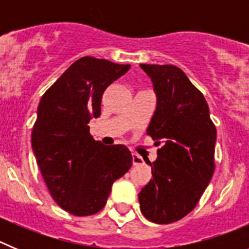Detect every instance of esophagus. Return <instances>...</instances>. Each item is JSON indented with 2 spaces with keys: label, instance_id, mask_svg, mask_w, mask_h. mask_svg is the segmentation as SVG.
<instances>
[{
  "label": "esophagus",
  "instance_id": "1",
  "mask_svg": "<svg viewBox=\"0 0 249 249\" xmlns=\"http://www.w3.org/2000/svg\"><path fill=\"white\" fill-rule=\"evenodd\" d=\"M132 162H133L135 166H137V164H142L143 163V158L141 157V156L135 155V153H133V155H132Z\"/></svg>",
  "mask_w": 249,
  "mask_h": 249
}]
</instances>
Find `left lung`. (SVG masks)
I'll return each mask as SVG.
<instances>
[{"label": "left lung", "mask_w": 249, "mask_h": 249, "mask_svg": "<svg viewBox=\"0 0 249 249\" xmlns=\"http://www.w3.org/2000/svg\"><path fill=\"white\" fill-rule=\"evenodd\" d=\"M153 83L157 106L147 135L160 146L151 163L152 179L138 193L142 214L167 224L198 203L214 172L217 131L203 94L181 68L141 65Z\"/></svg>", "instance_id": "8db88e82"}]
</instances>
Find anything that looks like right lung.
I'll use <instances>...</instances> for the list:
<instances>
[{"instance_id": "add662e5", "label": "right lung", "mask_w": 249, "mask_h": 249, "mask_svg": "<svg viewBox=\"0 0 249 249\" xmlns=\"http://www.w3.org/2000/svg\"><path fill=\"white\" fill-rule=\"evenodd\" d=\"M129 67L82 57L39 101L32 149L52 198L73 215L100 212L113 182L132 166V155L126 146H105L94 141L89 126L92 118L101 116L105 89Z\"/></svg>"}]
</instances>
